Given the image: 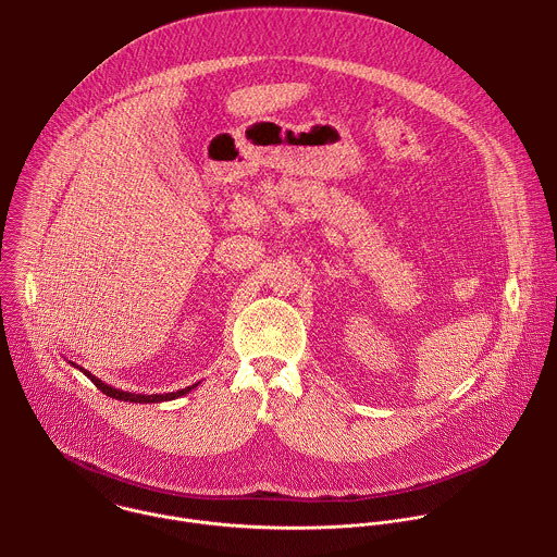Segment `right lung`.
<instances>
[{
    "label": "right lung",
    "instance_id": "1",
    "mask_svg": "<svg viewBox=\"0 0 557 557\" xmlns=\"http://www.w3.org/2000/svg\"><path fill=\"white\" fill-rule=\"evenodd\" d=\"M70 366L78 368V366L72 363V361H70ZM78 370H82L103 394L112 396V399H116V401H129V404H163V401H174V399H178V396L189 394V392L200 383V381H198V383H194V385H189V387H183V389H176V392H165V394H136V392H127V389L112 387V385L103 383L99 376H95L92 372H88V370H84V368H78Z\"/></svg>",
    "mask_w": 557,
    "mask_h": 557
}]
</instances>
